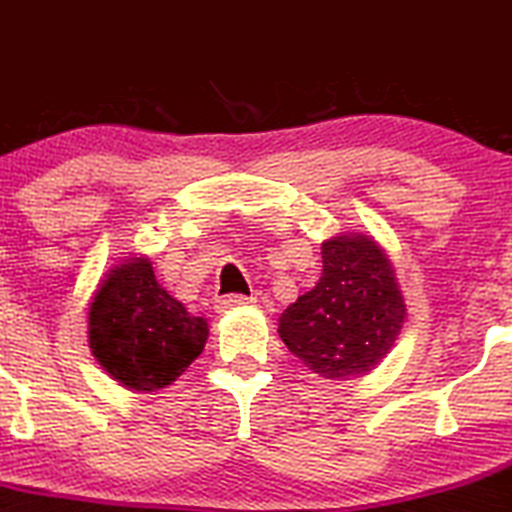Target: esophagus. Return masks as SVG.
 I'll return each instance as SVG.
<instances>
[{
  "label": "esophagus",
  "instance_id": "1",
  "mask_svg": "<svg viewBox=\"0 0 512 512\" xmlns=\"http://www.w3.org/2000/svg\"><path fill=\"white\" fill-rule=\"evenodd\" d=\"M255 302V297H247V295H222L215 300V310L217 312H227V310H235V307H247Z\"/></svg>",
  "mask_w": 512,
  "mask_h": 512
}]
</instances>
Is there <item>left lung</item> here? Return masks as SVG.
Instances as JSON below:
<instances>
[{"mask_svg": "<svg viewBox=\"0 0 512 512\" xmlns=\"http://www.w3.org/2000/svg\"><path fill=\"white\" fill-rule=\"evenodd\" d=\"M405 302L388 255L365 235L322 242V275L280 315L282 342L327 380L370 372L403 327Z\"/></svg>", "mask_w": 512, "mask_h": 512, "instance_id": "1", "label": "left lung"}]
</instances>
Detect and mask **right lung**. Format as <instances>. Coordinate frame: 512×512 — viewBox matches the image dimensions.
Masks as SVG:
<instances>
[{
    "mask_svg": "<svg viewBox=\"0 0 512 512\" xmlns=\"http://www.w3.org/2000/svg\"><path fill=\"white\" fill-rule=\"evenodd\" d=\"M207 335V322L167 295L145 257L114 267L89 305L94 357L132 390L172 385L205 350Z\"/></svg>",
    "mask_w": 512,
    "mask_h": 512,
    "instance_id": "obj_1",
    "label": "right lung"
}]
</instances>
